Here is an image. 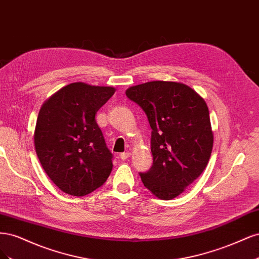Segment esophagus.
<instances>
[{"instance_id":"obj_1","label":"esophagus","mask_w":259,"mask_h":259,"mask_svg":"<svg viewBox=\"0 0 259 259\" xmlns=\"http://www.w3.org/2000/svg\"><path fill=\"white\" fill-rule=\"evenodd\" d=\"M130 156H131V153H130L128 151L120 153V159H121V160H126V159L130 158Z\"/></svg>"}]
</instances>
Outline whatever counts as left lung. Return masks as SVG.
I'll return each instance as SVG.
<instances>
[{"label": "left lung", "mask_w": 259, "mask_h": 259, "mask_svg": "<svg viewBox=\"0 0 259 259\" xmlns=\"http://www.w3.org/2000/svg\"><path fill=\"white\" fill-rule=\"evenodd\" d=\"M125 94L145 111L152 130V166L139 175L155 197L174 199L202 174L210 158L214 136L206 103L177 82H147Z\"/></svg>", "instance_id": "8db88e82"}]
</instances>
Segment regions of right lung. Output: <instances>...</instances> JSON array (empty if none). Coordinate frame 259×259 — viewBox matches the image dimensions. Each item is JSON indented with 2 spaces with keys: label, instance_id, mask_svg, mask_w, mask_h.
Returning <instances> with one entry per match:
<instances>
[{
  "label": "right lung",
  "instance_id": "obj_1",
  "mask_svg": "<svg viewBox=\"0 0 259 259\" xmlns=\"http://www.w3.org/2000/svg\"><path fill=\"white\" fill-rule=\"evenodd\" d=\"M115 89L71 83L45 101L37 115L34 147L45 173L61 191L83 197L103 186L113 155L95 120Z\"/></svg>",
  "mask_w": 259,
  "mask_h": 259
}]
</instances>
